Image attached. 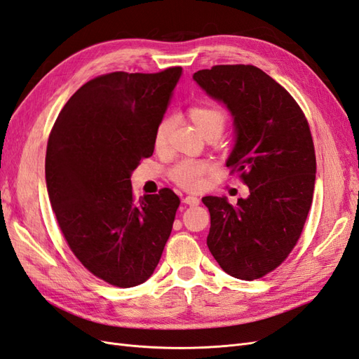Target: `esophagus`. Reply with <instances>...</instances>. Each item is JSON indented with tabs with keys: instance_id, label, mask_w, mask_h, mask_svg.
Segmentation results:
<instances>
[{
	"instance_id": "34e87169",
	"label": "esophagus",
	"mask_w": 359,
	"mask_h": 359,
	"mask_svg": "<svg viewBox=\"0 0 359 359\" xmlns=\"http://www.w3.org/2000/svg\"><path fill=\"white\" fill-rule=\"evenodd\" d=\"M182 202L184 203H187V205H191V207H195V205H199V198H196V196H186L182 199Z\"/></svg>"
}]
</instances>
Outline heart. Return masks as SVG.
Returning <instances> with one entry per match:
<instances>
[{"label": "heart", "mask_w": 359, "mask_h": 359, "mask_svg": "<svg viewBox=\"0 0 359 359\" xmlns=\"http://www.w3.org/2000/svg\"><path fill=\"white\" fill-rule=\"evenodd\" d=\"M190 118L196 123L203 135L217 134L220 135L226 125V114L220 107L215 104H201L190 109ZM175 116L168 114L158 122L156 134H154V143L158 151H164L169 144L170 133L175 127ZM212 169L208 161L195 160V158H184L178 161L170 170V177L178 186L187 190L199 189L205 175Z\"/></svg>", "instance_id": "b5f03b06"}]
</instances>
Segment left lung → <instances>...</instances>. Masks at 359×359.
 I'll use <instances>...</instances> for the list:
<instances>
[{"mask_svg":"<svg viewBox=\"0 0 359 359\" xmlns=\"http://www.w3.org/2000/svg\"><path fill=\"white\" fill-rule=\"evenodd\" d=\"M193 80L229 111L234 147L226 166L249 187L236 207L226 196L202 198L211 217L207 246L228 275L258 279L288 257L311 208V131L293 96L255 66H212Z\"/></svg>","mask_w":359,"mask_h":359,"instance_id":"left-lung-1","label":"left lung"}]
</instances>
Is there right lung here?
<instances>
[{
	"mask_svg": "<svg viewBox=\"0 0 359 359\" xmlns=\"http://www.w3.org/2000/svg\"><path fill=\"white\" fill-rule=\"evenodd\" d=\"M182 67L113 72L87 81L57 118L48 140V196L74 255L116 287L143 284L172 232L180 198L170 189L133 198L131 175L154 152Z\"/></svg>",
	"mask_w": 359,
	"mask_h": 359,
	"instance_id": "add662e5",
	"label": "right lung"
}]
</instances>
